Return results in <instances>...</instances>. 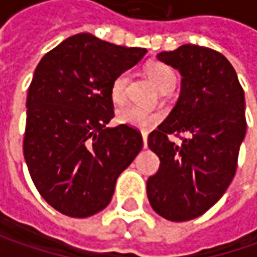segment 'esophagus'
Instances as JSON below:
<instances>
[{
	"mask_svg": "<svg viewBox=\"0 0 257 257\" xmlns=\"http://www.w3.org/2000/svg\"><path fill=\"white\" fill-rule=\"evenodd\" d=\"M142 137H143L144 147H147V137H149V134H147V132H142Z\"/></svg>",
	"mask_w": 257,
	"mask_h": 257,
	"instance_id": "34e87169",
	"label": "esophagus"
}]
</instances>
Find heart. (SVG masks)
Masks as SVG:
<instances>
[{"label":"heart","instance_id":"b5f03b06","mask_svg":"<svg viewBox=\"0 0 257 257\" xmlns=\"http://www.w3.org/2000/svg\"><path fill=\"white\" fill-rule=\"evenodd\" d=\"M147 74H149L154 85L160 91H163L166 88H170V87H174V84H176L174 71L170 67L160 64V63L150 65L147 68ZM128 77H130L128 73L123 71L113 80L110 94H111V100L114 103H121L125 98ZM162 117H163V114L157 111V110H147V108H142V107H137V105H133V104L121 105L115 111V118H117L118 123L130 125V127H134V128H142V130H149V128L154 127L162 120Z\"/></svg>","mask_w":257,"mask_h":257}]
</instances>
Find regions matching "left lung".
<instances>
[{"instance_id":"1","label":"left lung","mask_w":257,"mask_h":257,"mask_svg":"<svg viewBox=\"0 0 257 257\" xmlns=\"http://www.w3.org/2000/svg\"><path fill=\"white\" fill-rule=\"evenodd\" d=\"M157 58L182 74V88L167 118L149 136L160 159L147 180L153 210L172 222L206 213L232 183L244 134V93L229 60L212 48L184 44ZM184 133L176 145L169 134Z\"/></svg>"}]
</instances>
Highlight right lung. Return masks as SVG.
Masks as SVG:
<instances>
[{"instance_id":"right-lung-1","label":"right lung","mask_w":257,"mask_h":257,"mask_svg":"<svg viewBox=\"0 0 257 257\" xmlns=\"http://www.w3.org/2000/svg\"><path fill=\"white\" fill-rule=\"evenodd\" d=\"M146 53L81 33L35 68L27 95L25 163L43 199L65 216L103 210L117 177L143 147L137 128L107 124L114 117L113 80Z\"/></svg>"}]
</instances>
